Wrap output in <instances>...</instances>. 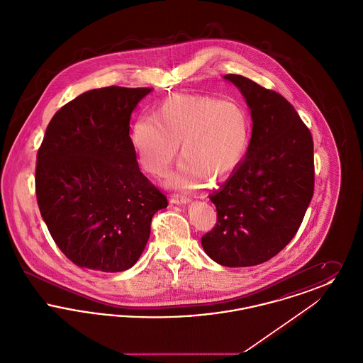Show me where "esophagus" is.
<instances>
[{
  "label": "esophagus",
  "instance_id": "34e87169",
  "mask_svg": "<svg viewBox=\"0 0 363 363\" xmlns=\"http://www.w3.org/2000/svg\"><path fill=\"white\" fill-rule=\"evenodd\" d=\"M189 201V196H185V194H173L172 196V203L174 204H188Z\"/></svg>",
  "mask_w": 363,
  "mask_h": 363
}]
</instances>
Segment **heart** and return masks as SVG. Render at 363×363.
<instances>
[{
  "mask_svg": "<svg viewBox=\"0 0 363 363\" xmlns=\"http://www.w3.org/2000/svg\"><path fill=\"white\" fill-rule=\"evenodd\" d=\"M130 138L141 167L155 177L169 174L181 144L182 160L169 184L197 189L234 172L249 145L250 118L237 101L172 95L154 117L135 121Z\"/></svg>",
  "mask_w": 363,
  "mask_h": 363,
  "instance_id": "obj_1",
  "label": "heart"
}]
</instances>
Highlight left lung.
<instances>
[{
    "label": "left lung",
    "mask_w": 363,
    "mask_h": 363,
    "mask_svg": "<svg viewBox=\"0 0 363 363\" xmlns=\"http://www.w3.org/2000/svg\"><path fill=\"white\" fill-rule=\"evenodd\" d=\"M250 108L252 138L245 159L209 196L218 219L203 235L204 252L225 267H252L286 247L314 191L311 130L293 104L241 74H225Z\"/></svg>",
    "instance_id": "obj_1"
}]
</instances>
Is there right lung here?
I'll use <instances>...</instances> for the list:
<instances>
[{
  "label": "right lung",
  "mask_w": 363,
  "mask_h": 363,
  "mask_svg": "<svg viewBox=\"0 0 363 363\" xmlns=\"http://www.w3.org/2000/svg\"><path fill=\"white\" fill-rule=\"evenodd\" d=\"M152 88L104 86L62 106L36 155L40 215L80 268L121 272L136 264L166 196L138 169L129 121Z\"/></svg>",
  "instance_id": "obj_1"
}]
</instances>
